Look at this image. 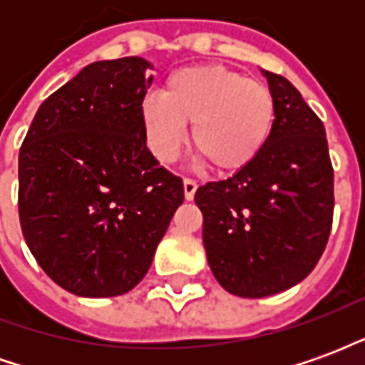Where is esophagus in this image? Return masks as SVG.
<instances>
[{"label": "esophagus", "instance_id": "1", "mask_svg": "<svg viewBox=\"0 0 365 365\" xmlns=\"http://www.w3.org/2000/svg\"><path fill=\"white\" fill-rule=\"evenodd\" d=\"M195 191H197V183L193 180H183V195H185V201H191L195 197Z\"/></svg>", "mask_w": 365, "mask_h": 365}]
</instances>
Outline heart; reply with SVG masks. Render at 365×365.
Returning <instances> with one entry per match:
<instances>
[{"mask_svg": "<svg viewBox=\"0 0 365 365\" xmlns=\"http://www.w3.org/2000/svg\"><path fill=\"white\" fill-rule=\"evenodd\" d=\"M152 154L170 164L187 140L219 174L250 168L266 150L275 127V99L266 83L219 64H199L168 76L162 96L138 105Z\"/></svg>", "mask_w": 365, "mask_h": 365, "instance_id": "obj_1", "label": "heart"}]
</instances>
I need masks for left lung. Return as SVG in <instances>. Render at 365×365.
Masks as SVG:
<instances>
[{"mask_svg": "<svg viewBox=\"0 0 365 365\" xmlns=\"http://www.w3.org/2000/svg\"><path fill=\"white\" fill-rule=\"evenodd\" d=\"M275 99V127L252 166L201 185L209 268L238 297H268L313 272L332 227L334 174L327 133L289 80L260 70Z\"/></svg>", "mask_w": 365, "mask_h": 365, "instance_id": "8db88e82", "label": "left lung"}]
</instances>
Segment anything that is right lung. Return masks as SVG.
<instances>
[{"instance_id": "1", "label": "right lung", "mask_w": 365, "mask_h": 365, "mask_svg": "<svg viewBox=\"0 0 365 365\" xmlns=\"http://www.w3.org/2000/svg\"><path fill=\"white\" fill-rule=\"evenodd\" d=\"M148 60H99L38 107L19 150V221L38 266L78 297L138 285L183 183L146 146Z\"/></svg>"}]
</instances>
